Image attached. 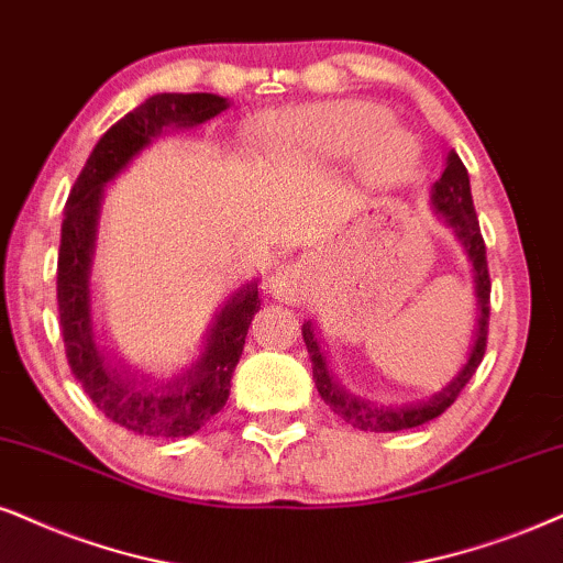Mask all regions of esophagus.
<instances>
[{
	"mask_svg": "<svg viewBox=\"0 0 563 563\" xmlns=\"http://www.w3.org/2000/svg\"><path fill=\"white\" fill-rule=\"evenodd\" d=\"M314 288V275H311L309 262H288V265L277 267V273L269 280V290L277 301L298 303L306 301L309 290Z\"/></svg>",
	"mask_w": 563,
	"mask_h": 563,
	"instance_id": "obj_1",
	"label": "esophagus"
}]
</instances>
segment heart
Returning a JSON list of instances; mask_svg holds the SVG:
<instances>
[{"label":"heart","mask_w":563,"mask_h":563,"mask_svg":"<svg viewBox=\"0 0 563 563\" xmlns=\"http://www.w3.org/2000/svg\"><path fill=\"white\" fill-rule=\"evenodd\" d=\"M257 145L275 166L319 168L353 158L355 179L368 189L393 187L418 161V140L372 101H330L273 113L257 126Z\"/></svg>","instance_id":"b5f03b06"}]
</instances>
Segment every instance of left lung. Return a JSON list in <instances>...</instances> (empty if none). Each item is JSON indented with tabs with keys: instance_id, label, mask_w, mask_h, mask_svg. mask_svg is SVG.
I'll list each match as a JSON object with an SVG mask.
<instances>
[{
	"instance_id": "8db88e82",
	"label": "left lung",
	"mask_w": 563,
	"mask_h": 563,
	"mask_svg": "<svg viewBox=\"0 0 563 563\" xmlns=\"http://www.w3.org/2000/svg\"><path fill=\"white\" fill-rule=\"evenodd\" d=\"M431 210L450 225L454 239L465 249L467 260L473 265V288H475V330H473V345L467 353V361L462 364L457 374L452 376L439 393L418 402L405 405H382L372 402L366 397H358L347 393L343 384H338L330 364H327V353L322 351V343L317 338V327L311 322H303V343L306 351L311 355V368H314L317 393L322 400L330 405L332 412H338L345 423L361 431H405L416 429V426L429 423L433 418L441 416L450 405L457 400V395L471 382L475 368L481 366L483 353H486L488 340V314H490V277H488V262H486V244H483L478 218H475L473 195H471V176L467 168L462 166L460 155L450 151L446 153V166L439 181L431 187Z\"/></svg>"
}]
</instances>
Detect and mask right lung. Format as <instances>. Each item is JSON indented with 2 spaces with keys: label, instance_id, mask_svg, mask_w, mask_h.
<instances>
[{
  "label": "right lung",
  "instance_id": "add662e5",
  "mask_svg": "<svg viewBox=\"0 0 563 563\" xmlns=\"http://www.w3.org/2000/svg\"><path fill=\"white\" fill-rule=\"evenodd\" d=\"M229 106V98L212 92H158L147 98L96 142L64 205L56 301L69 368L106 418L140 437H191L223 410L249 324L260 311V280L244 283L220 303L199 355L187 368L158 376L126 366L98 345L92 324L90 273L106 187L166 132L195 130Z\"/></svg>",
  "mask_w": 563,
  "mask_h": 563
}]
</instances>
